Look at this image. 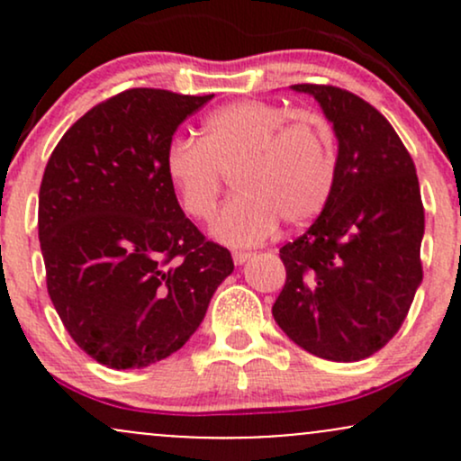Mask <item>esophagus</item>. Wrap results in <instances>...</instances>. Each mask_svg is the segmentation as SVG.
Returning a JSON list of instances; mask_svg holds the SVG:
<instances>
[{
  "label": "esophagus",
  "instance_id": "1",
  "mask_svg": "<svg viewBox=\"0 0 461 461\" xmlns=\"http://www.w3.org/2000/svg\"><path fill=\"white\" fill-rule=\"evenodd\" d=\"M251 256H253V253H249V251H234V253H231V258H234V264H238V267H242V264H245L247 260H251Z\"/></svg>",
  "mask_w": 461,
  "mask_h": 461
}]
</instances>
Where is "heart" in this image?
<instances>
[{"label": "heart", "instance_id": "heart-1", "mask_svg": "<svg viewBox=\"0 0 461 461\" xmlns=\"http://www.w3.org/2000/svg\"><path fill=\"white\" fill-rule=\"evenodd\" d=\"M236 194L216 212L210 234L230 247L260 245L279 221L299 227L330 203L338 177L336 136L314 113L242 99L203 119L199 140L173 139L164 151V176L184 214H212L223 177Z\"/></svg>", "mask_w": 461, "mask_h": 461}]
</instances>
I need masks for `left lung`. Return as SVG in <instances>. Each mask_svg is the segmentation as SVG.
Segmentation results:
<instances>
[{
    "label": "left lung",
    "mask_w": 461,
    "mask_h": 461,
    "mask_svg": "<svg viewBox=\"0 0 461 461\" xmlns=\"http://www.w3.org/2000/svg\"><path fill=\"white\" fill-rule=\"evenodd\" d=\"M290 88L312 95L331 123L338 177L319 219L279 249L285 284L273 316L312 356L357 362L399 331L422 282L416 167L388 119L357 95L322 84Z\"/></svg>",
    "instance_id": "1"
}]
</instances>
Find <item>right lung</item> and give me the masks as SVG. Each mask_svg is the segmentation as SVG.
I'll return each mask as SVG.
<instances>
[{"mask_svg":"<svg viewBox=\"0 0 461 461\" xmlns=\"http://www.w3.org/2000/svg\"><path fill=\"white\" fill-rule=\"evenodd\" d=\"M210 99L130 88L76 121L45 167L47 293L76 345L108 368L149 366L182 348L234 271L164 176L173 134Z\"/></svg>","mask_w":461,"mask_h":461,"instance_id":"1","label":"right lung"}]
</instances>
